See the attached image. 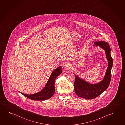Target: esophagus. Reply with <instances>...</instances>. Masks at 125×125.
<instances>
[{
	"mask_svg": "<svg viewBox=\"0 0 125 125\" xmlns=\"http://www.w3.org/2000/svg\"><path fill=\"white\" fill-rule=\"evenodd\" d=\"M64 67H65L66 69H70L72 68V65L69 63H66L64 65Z\"/></svg>",
	"mask_w": 125,
	"mask_h": 125,
	"instance_id": "34e87169",
	"label": "esophagus"
}]
</instances>
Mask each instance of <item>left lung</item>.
Segmentation results:
<instances>
[{"instance_id": "left-lung-1", "label": "left lung", "mask_w": 125, "mask_h": 125, "mask_svg": "<svg viewBox=\"0 0 125 125\" xmlns=\"http://www.w3.org/2000/svg\"><path fill=\"white\" fill-rule=\"evenodd\" d=\"M94 45L99 46L105 52L107 59L108 61V67L103 80L96 84H91L75 75L74 82V91L76 94L81 98L92 99L100 95L108 88L111 79V69L113 67V58L111 55V49L108 43L104 41H95Z\"/></svg>"}]
</instances>
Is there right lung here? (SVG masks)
Masks as SVG:
<instances>
[{
	"instance_id": "right-lung-1",
	"label": "right lung",
	"mask_w": 125,
	"mask_h": 125,
	"mask_svg": "<svg viewBox=\"0 0 125 125\" xmlns=\"http://www.w3.org/2000/svg\"><path fill=\"white\" fill-rule=\"evenodd\" d=\"M62 73V66H60L53 71L50 77L46 86L41 92L31 94L21 93L24 96L33 100L42 101L51 98L55 92L54 82L56 78Z\"/></svg>"
}]
</instances>
